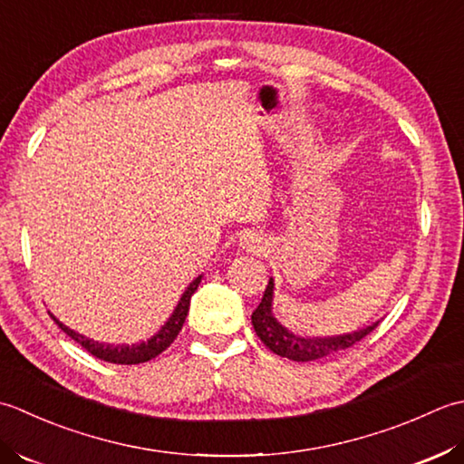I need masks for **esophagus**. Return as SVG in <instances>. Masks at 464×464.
<instances>
[{"instance_id":"obj_1","label":"esophagus","mask_w":464,"mask_h":464,"mask_svg":"<svg viewBox=\"0 0 464 464\" xmlns=\"http://www.w3.org/2000/svg\"><path fill=\"white\" fill-rule=\"evenodd\" d=\"M242 246L248 252H262L264 248H266V246H264V240L260 238L258 234H254V232H248L242 238Z\"/></svg>"}]
</instances>
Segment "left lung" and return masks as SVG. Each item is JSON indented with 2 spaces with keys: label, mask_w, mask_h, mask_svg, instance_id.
Masks as SVG:
<instances>
[{
  "label": "left lung",
  "mask_w": 464,
  "mask_h": 464,
  "mask_svg": "<svg viewBox=\"0 0 464 464\" xmlns=\"http://www.w3.org/2000/svg\"><path fill=\"white\" fill-rule=\"evenodd\" d=\"M272 290L274 282L270 278L266 290H264L262 302L258 308L252 312V326L256 330L260 340L266 344L274 354L290 358V361L296 362H310L318 361V358H324L328 354H334L338 351H346V348L354 346L358 340H362L366 334H371L372 330L381 324L378 323L366 326L362 330H356L351 334H340V336H328V338H302L288 333V330L282 326L276 318L272 316Z\"/></svg>",
  "instance_id": "1"
}]
</instances>
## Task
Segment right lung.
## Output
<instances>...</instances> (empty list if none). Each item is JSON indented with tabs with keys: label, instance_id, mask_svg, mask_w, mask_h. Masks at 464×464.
Returning <instances> with one entry per match:
<instances>
[{
	"label": "right lung",
	"instance_id": "add662e5",
	"mask_svg": "<svg viewBox=\"0 0 464 464\" xmlns=\"http://www.w3.org/2000/svg\"><path fill=\"white\" fill-rule=\"evenodd\" d=\"M202 276H198L188 290L179 298L178 306L174 310V314L169 316L168 323L162 326L158 334H154L152 338L148 340V343H140V344H118V346H111V344H103V343H93V340L82 336L78 333H73L68 326H63L58 318L53 314H50L53 318V323L58 324L65 334H68L75 343L82 344L83 348L90 354H93L100 361H106V362H113V364H140V362H148L156 358L158 354H162L166 348L174 343L176 336L179 334V330H182L184 323H186V316H188V310H190V298L196 292L198 285H200Z\"/></svg>",
	"mask_w": 464,
	"mask_h": 464
}]
</instances>
